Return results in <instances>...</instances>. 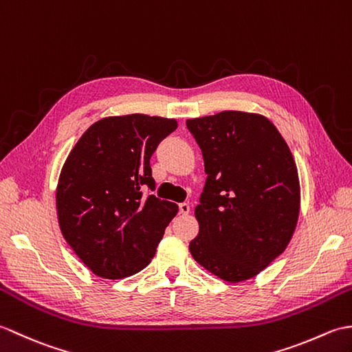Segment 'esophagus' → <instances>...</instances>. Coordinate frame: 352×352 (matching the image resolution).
Returning a JSON list of instances; mask_svg holds the SVG:
<instances>
[{"mask_svg":"<svg viewBox=\"0 0 352 352\" xmlns=\"http://www.w3.org/2000/svg\"><path fill=\"white\" fill-rule=\"evenodd\" d=\"M179 212L184 214V215L190 214V203H188V201L181 203V205H179Z\"/></svg>","mask_w":352,"mask_h":352,"instance_id":"esophagus-1","label":"esophagus"}]
</instances>
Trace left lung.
I'll list each match as a JSON object with an SVG mask.
<instances>
[{"instance_id": "8db88e82", "label": "left lung", "mask_w": 352, "mask_h": 352, "mask_svg": "<svg viewBox=\"0 0 352 352\" xmlns=\"http://www.w3.org/2000/svg\"><path fill=\"white\" fill-rule=\"evenodd\" d=\"M205 160L194 261L226 282L259 274L291 241L300 212L294 156L267 117L221 111L186 120Z\"/></svg>"}]
</instances>
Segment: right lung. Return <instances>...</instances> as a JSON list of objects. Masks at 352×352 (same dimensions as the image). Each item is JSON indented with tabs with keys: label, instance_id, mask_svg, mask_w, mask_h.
<instances>
[{
	"label": "right lung",
	"instance_id": "obj_1",
	"mask_svg": "<svg viewBox=\"0 0 352 352\" xmlns=\"http://www.w3.org/2000/svg\"><path fill=\"white\" fill-rule=\"evenodd\" d=\"M176 128L156 116L107 117L70 151L57 185L58 223L96 276H134L153 259L177 205L153 194L151 158Z\"/></svg>",
	"mask_w": 352,
	"mask_h": 352
}]
</instances>
